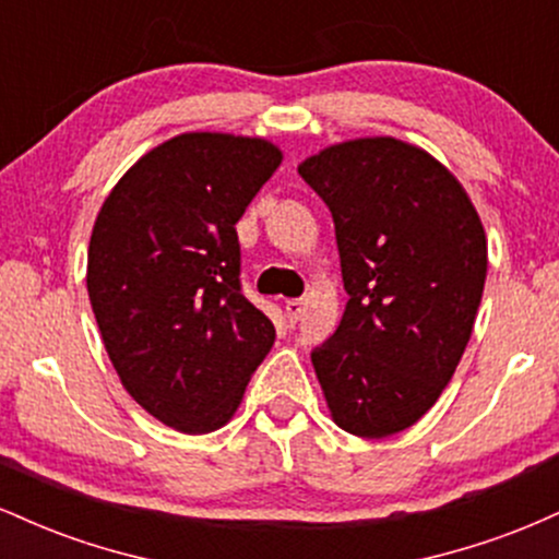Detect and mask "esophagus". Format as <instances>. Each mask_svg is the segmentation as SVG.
<instances>
[{"label": "esophagus", "instance_id": "obj_1", "mask_svg": "<svg viewBox=\"0 0 559 559\" xmlns=\"http://www.w3.org/2000/svg\"><path fill=\"white\" fill-rule=\"evenodd\" d=\"M301 312H305V301L301 299H286V316L292 323H297L301 318Z\"/></svg>", "mask_w": 559, "mask_h": 559}]
</instances>
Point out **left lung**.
I'll return each instance as SVG.
<instances>
[{
    "label": "left lung",
    "mask_w": 559,
    "mask_h": 559,
    "mask_svg": "<svg viewBox=\"0 0 559 559\" xmlns=\"http://www.w3.org/2000/svg\"><path fill=\"white\" fill-rule=\"evenodd\" d=\"M329 204L342 323L312 365L331 418L383 439L418 423L457 370L486 284V230L463 183L394 136L331 144L299 165Z\"/></svg>",
    "instance_id": "8db88e82"
}]
</instances>
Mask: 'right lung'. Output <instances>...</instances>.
Returning a JSON list of instances; mask_svg holds the SVG:
<instances>
[{
    "label": "right lung",
    "instance_id": "1",
    "mask_svg": "<svg viewBox=\"0 0 559 559\" xmlns=\"http://www.w3.org/2000/svg\"><path fill=\"white\" fill-rule=\"evenodd\" d=\"M281 159L260 136L181 133L139 157L94 221L102 342L128 394L181 433L226 426L275 342L241 294L236 223Z\"/></svg>",
    "mask_w": 559,
    "mask_h": 559
}]
</instances>
